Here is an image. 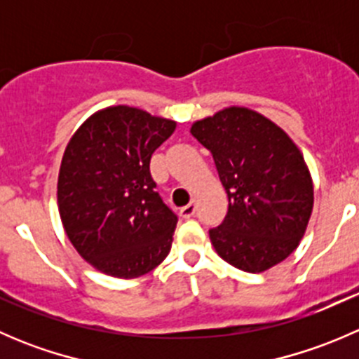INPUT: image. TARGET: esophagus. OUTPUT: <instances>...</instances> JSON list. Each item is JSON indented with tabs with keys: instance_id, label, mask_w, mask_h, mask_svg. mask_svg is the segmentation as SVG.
I'll use <instances>...</instances> for the list:
<instances>
[{
	"instance_id": "esophagus-1",
	"label": "esophagus",
	"mask_w": 359,
	"mask_h": 359,
	"mask_svg": "<svg viewBox=\"0 0 359 359\" xmlns=\"http://www.w3.org/2000/svg\"><path fill=\"white\" fill-rule=\"evenodd\" d=\"M179 213H180V217H182V219H191V217L196 213V201H191L189 205L182 206Z\"/></svg>"
}]
</instances>
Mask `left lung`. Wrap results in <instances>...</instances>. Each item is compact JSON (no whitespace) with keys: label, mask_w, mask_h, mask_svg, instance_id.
Masks as SVG:
<instances>
[{"label":"left lung","mask_w":359,"mask_h":359,"mask_svg":"<svg viewBox=\"0 0 359 359\" xmlns=\"http://www.w3.org/2000/svg\"><path fill=\"white\" fill-rule=\"evenodd\" d=\"M194 139L212 153L227 213L210 229L231 266L262 273L299 247L313 212V180L290 137L255 111L229 107L196 121Z\"/></svg>","instance_id":"obj_1"}]
</instances>
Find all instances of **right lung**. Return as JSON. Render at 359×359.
<instances>
[{
	"label": "right lung",
	"instance_id": "add662e5",
	"mask_svg": "<svg viewBox=\"0 0 359 359\" xmlns=\"http://www.w3.org/2000/svg\"><path fill=\"white\" fill-rule=\"evenodd\" d=\"M175 121L116 106L86 119L69 140L59 172L67 238L95 269L137 278L165 260L177 215L156 193L149 163Z\"/></svg>",
	"mask_w": 359,
	"mask_h": 359
}]
</instances>
